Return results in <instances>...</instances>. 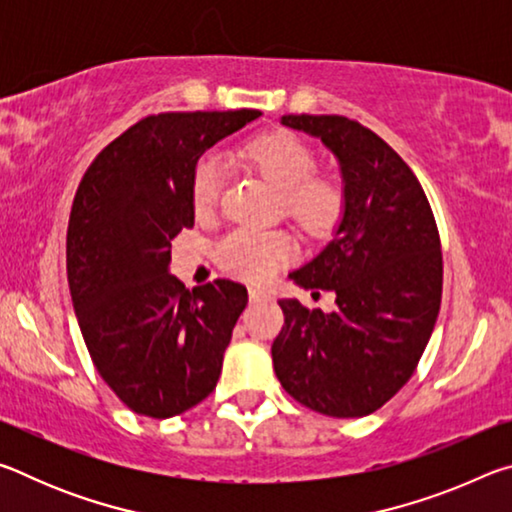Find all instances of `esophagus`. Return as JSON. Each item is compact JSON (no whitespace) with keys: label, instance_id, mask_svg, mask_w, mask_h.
<instances>
[{"label":"esophagus","instance_id":"34e87169","mask_svg":"<svg viewBox=\"0 0 512 512\" xmlns=\"http://www.w3.org/2000/svg\"><path fill=\"white\" fill-rule=\"evenodd\" d=\"M248 296H250V302H268L271 300V291H266L262 287H250Z\"/></svg>","mask_w":512,"mask_h":512}]
</instances>
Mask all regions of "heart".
I'll return each instance as SVG.
<instances>
[{
  "mask_svg": "<svg viewBox=\"0 0 512 512\" xmlns=\"http://www.w3.org/2000/svg\"><path fill=\"white\" fill-rule=\"evenodd\" d=\"M250 167L280 189V201L309 235H327L345 210V189L339 178L316 173V153L289 131L257 135L241 149ZM223 189L221 164L212 155L198 160L192 176V205L207 214L219 203ZM298 246L287 230L239 225L216 241L214 255L225 271L248 280H264L291 262Z\"/></svg>",
  "mask_w": 512,
  "mask_h": 512,
  "instance_id": "1",
  "label": "heart"
}]
</instances>
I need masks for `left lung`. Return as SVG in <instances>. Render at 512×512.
Instances as JSON below:
<instances>
[{"instance_id": "obj_1", "label": "left lung", "mask_w": 512, "mask_h": 512, "mask_svg": "<svg viewBox=\"0 0 512 512\" xmlns=\"http://www.w3.org/2000/svg\"><path fill=\"white\" fill-rule=\"evenodd\" d=\"M341 164L345 210L334 239L291 280L336 293V311L280 300L273 368L284 391L332 418H363L411 379L443 298V253L424 189L370 128L341 115H284Z\"/></svg>"}]
</instances>
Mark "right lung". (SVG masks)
Masks as SVG:
<instances>
[{
  "label": "right lung",
  "mask_w": 512,
  "mask_h": 512,
  "mask_svg": "<svg viewBox=\"0 0 512 512\" xmlns=\"http://www.w3.org/2000/svg\"><path fill=\"white\" fill-rule=\"evenodd\" d=\"M259 110L162 112L112 140L85 171L67 225V282L88 352L128 409L173 418L216 388L248 291H194L169 273L171 239L194 225L201 155Z\"/></svg>",
  "instance_id": "right-lung-1"
}]
</instances>
